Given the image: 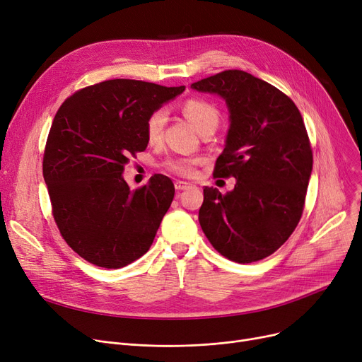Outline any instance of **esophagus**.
<instances>
[{"instance_id":"1","label":"esophagus","mask_w":362,"mask_h":362,"mask_svg":"<svg viewBox=\"0 0 362 362\" xmlns=\"http://www.w3.org/2000/svg\"><path fill=\"white\" fill-rule=\"evenodd\" d=\"M175 187H176V191H185V189L191 187V183L182 182V180H176V182H175Z\"/></svg>"}]
</instances>
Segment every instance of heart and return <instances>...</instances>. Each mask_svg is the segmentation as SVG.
<instances>
[{"label": "heart", "mask_w": 362, "mask_h": 362, "mask_svg": "<svg viewBox=\"0 0 362 362\" xmlns=\"http://www.w3.org/2000/svg\"><path fill=\"white\" fill-rule=\"evenodd\" d=\"M182 111L185 116L192 122V124L201 132L205 127H217L220 122L218 110L205 100L201 98H189L183 103ZM167 120V114L163 108H158L149 114L145 124V135L148 142L157 144L163 139V132ZM202 158L199 157H179L171 158L164 163V167L182 177H192L197 173V167L202 164Z\"/></svg>", "instance_id": "heart-1"}]
</instances>
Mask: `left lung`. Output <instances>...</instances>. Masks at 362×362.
Listing matches in <instances>:
<instances>
[{
	"label": "left lung",
	"instance_id": "left-lung-1",
	"mask_svg": "<svg viewBox=\"0 0 362 362\" xmlns=\"http://www.w3.org/2000/svg\"><path fill=\"white\" fill-rule=\"evenodd\" d=\"M218 93L230 111L214 177H235L232 192L204 187L199 224L227 259L248 264L276 252L305 205L313 149L295 103L243 70H224L191 85Z\"/></svg>",
	"mask_w": 362,
	"mask_h": 362
}]
</instances>
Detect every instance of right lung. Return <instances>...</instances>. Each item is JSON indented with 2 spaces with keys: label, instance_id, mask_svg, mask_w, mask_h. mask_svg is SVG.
I'll return each instance as SVG.
<instances>
[{
  "label": "right lung",
  "instance_id": "add662e5",
  "mask_svg": "<svg viewBox=\"0 0 362 362\" xmlns=\"http://www.w3.org/2000/svg\"><path fill=\"white\" fill-rule=\"evenodd\" d=\"M185 86L110 79L76 90L57 111L42 161L54 221L88 262L122 269L154 242L175 197L167 176L136 191L122 177L130 157L146 149V119Z\"/></svg>",
  "mask_w": 362,
  "mask_h": 362
}]
</instances>
